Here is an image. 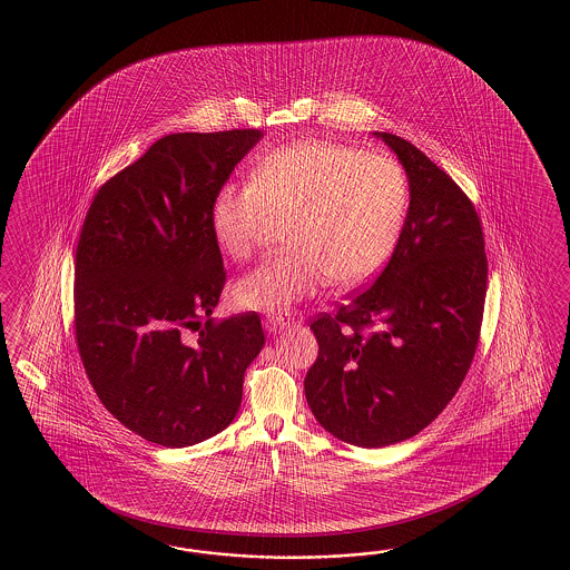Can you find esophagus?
Masks as SVG:
<instances>
[{"instance_id":"34e87169","label":"esophagus","mask_w":570,"mask_h":570,"mask_svg":"<svg viewBox=\"0 0 570 570\" xmlns=\"http://www.w3.org/2000/svg\"><path fill=\"white\" fill-rule=\"evenodd\" d=\"M301 322H303V315L298 311L277 309L269 311L265 315V328L267 330H282L286 328V326L301 324Z\"/></svg>"}]
</instances>
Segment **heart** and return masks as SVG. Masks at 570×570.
<instances>
[{
  "label": "heart",
  "instance_id": "obj_1",
  "mask_svg": "<svg viewBox=\"0 0 570 570\" xmlns=\"http://www.w3.org/2000/svg\"><path fill=\"white\" fill-rule=\"evenodd\" d=\"M407 207V175L393 156L298 139L263 156L253 181L222 186L210 227L225 255L244 261L255 253L263 225L291 217V248L234 291L246 309H284L328 279L348 288L374 276L397 246Z\"/></svg>",
  "mask_w": 570,
  "mask_h": 570
}]
</instances>
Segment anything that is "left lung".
<instances>
[{
  "instance_id": "left-lung-1",
  "label": "left lung",
  "mask_w": 570,
  "mask_h": 570,
  "mask_svg": "<svg viewBox=\"0 0 570 570\" xmlns=\"http://www.w3.org/2000/svg\"><path fill=\"white\" fill-rule=\"evenodd\" d=\"M374 136L407 175L405 225L374 284L313 320L320 353L305 376L315 420L357 448L405 441L448 407L474 357L487 294L470 198L407 139Z\"/></svg>"
}]
</instances>
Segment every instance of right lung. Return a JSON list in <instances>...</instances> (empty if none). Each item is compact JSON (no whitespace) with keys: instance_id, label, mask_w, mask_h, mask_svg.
Wrapping results in <instances>:
<instances>
[{"instance_id":"1","label":"right lung","mask_w":570,"mask_h":570,"mask_svg":"<svg viewBox=\"0 0 570 570\" xmlns=\"http://www.w3.org/2000/svg\"><path fill=\"white\" fill-rule=\"evenodd\" d=\"M261 129L171 134L110 177L75 255V336L104 407L163 448H190L238 414L265 345L259 315L210 317L225 269L210 207Z\"/></svg>"}]
</instances>
